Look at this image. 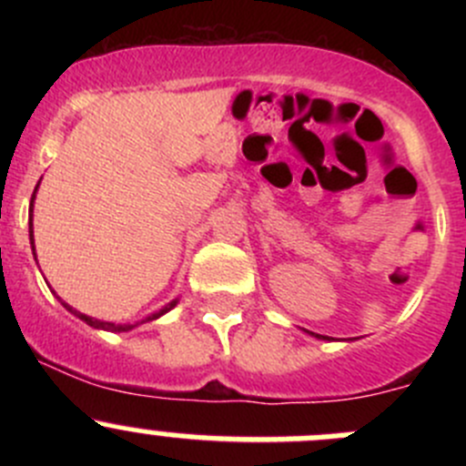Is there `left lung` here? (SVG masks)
<instances>
[{
  "label": "left lung",
  "mask_w": 466,
  "mask_h": 466,
  "mask_svg": "<svg viewBox=\"0 0 466 466\" xmlns=\"http://www.w3.org/2000/svg\"><path fill=\"white\" fill-rule=\"evenodd\" d=\"M307 333H311V336H316V338H320V340H327V336H320V333H313V331H307Z\"/></svg>",
  "instance_id": "obj_1"
}]
</instances>
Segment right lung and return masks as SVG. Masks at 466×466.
Segmentation results:
<instances>
[{
    "mask_svg": "<svg viewBox=\"0 0 466 466\" xmlns=\"http://www.w3.org/2000/svg\"><path fill=\"white\" fill-rule=\"evenodd\" d=\"M37 185H40V182H37ZM35 191H37V187H35ZM35 191H33V198H31V216H29V238H31V250H33V255H35V243H33V200H35ZM180 302V299H171V302L168 304H164L162 309H159V311H155V313H150L148 318H146V320H142V322H148V320H157V318H162L164 313H168L171 311L173 307H176V304ZM63 307L67 309L69 313H74V316L76 318H81L83 322L86 324H89V327H94V329H103V331H130V329H135L137 327V324H142V322H135V324H115V322H103V320H96V318H89V316H86V313H78V311H74L72 307H69V304H65L63 302Z\"/></svg>",
    "mask_w": 466,
    "mask_h": 466,
    "instance_id": "add662e5",
    "label": "right lung"
}]
</instances>
